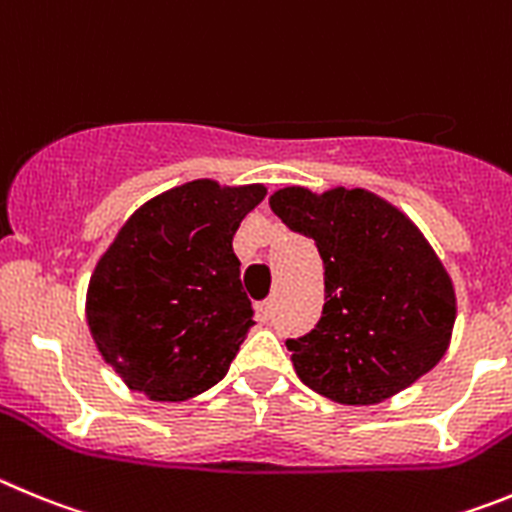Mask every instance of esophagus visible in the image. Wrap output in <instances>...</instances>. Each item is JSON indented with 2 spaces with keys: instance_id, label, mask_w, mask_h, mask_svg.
<instances>
[{
  "instance_id": "esophagus-1",
  "label": "esophagus",
  "mask_w": 512,
  "mask_h": 512,
  "mask_svg": "<svg viewBox=\"0 0 512 512\" xmlns=\"http://www.w3.org/2000/svg\"><path fill=\"white\" fill-rule=\"evenodd\" d=\"M255 311H257V321H260V324H270V319H273V303L270 301L257 303Z\"/></svg>"
}]
</instances>
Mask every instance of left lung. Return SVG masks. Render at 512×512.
<instances>
[{
  "label": "left lung",
  "instance_id": "left-lung-1",
  "mask_svg": "<svg viewBox=\"0 0 512 512\" xmlns=\"http://www.w3.org/2000/svg\"><path fill=\"white\" fill-rule=\"evenodd\" d=\"M270 209L324 260L319 324L285 342L303 385L334 403L372 405L439 365L457 298L408 216L362 188H280Z\"/></svg>",
  "mask_w": 512,
  "mask_h": 512
}]
</instances>
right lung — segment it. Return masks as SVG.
Listing matches in <instances>:
<instances>
[{
    "mask_svg": "<svg viewBox=\"0 0 512 512\" xmlns=\"http://www.w3.org/2000/svg\"><path fill=\"white\" fill-rule=\"evenodd\" d=\"M265 186L191 181L119 229L89 283L86 319L101 357L150 400H188L227 375L255 324L232 237Z\"/></svg>",
    "mask_w": 512,
    "mask_h": 512,
    "instance_id": "add662e5",
    "label": "right lung"
}]
</instances>
